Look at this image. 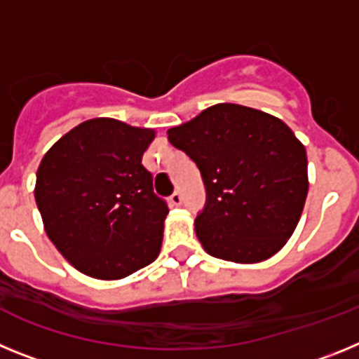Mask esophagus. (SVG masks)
<instances>
[{
  "instance_id": "1",
  "label": "esophagus",
  "mask_w": 359,
  "mask_h": 359,
  "mask_svg": "<svg viewBox=\"0 0 359 359\" xmlns=\"http://www.w3.org/2000/svg\"><path fill=\"white\" fill-rule=\"evenodd\" d=\"M169 203L172 205V207H180V205L183 203V196L180 194V192H174V194L169 198Z\"/></svg>"
}]
</instances>
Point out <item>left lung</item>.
<instances>
[{
  "instance_id": "left-lung-1",
  "label": "left lung",
  "mask_w": 359,
  "mask_h": 359,
  "mask_svg": "<svg viewBox=\"0 0 359 359\" xmlns=\"http://www.w3.org/2000/svg\"><path fill=\"white\" fill-rule=\"evenodd\" d=\"M167 135L201 172L203 248L241 264L275 255L297 228L309 187L306 149L293 131L259 109L217 104Z\"/></svg>"
}]
</instances>
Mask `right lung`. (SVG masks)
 Listing matches in <instances>:
<instances>
[{"label": "right lung", "instance_id": "add662e5", "mask_svg": "<svg viewBox=\"0 0 359 359\" xmlns=\"http://www.w3.org/2000/svg\"><path fill=\"white\" fill-rule=\"evenodd\" d=\"M152 140V129L93 118L44 154L37 208L50 241L81 273L116 280L160 253L169 207L142 165Z\"/></svg>", "mask_w": 359, "mask_h": 359}]
</instances>
